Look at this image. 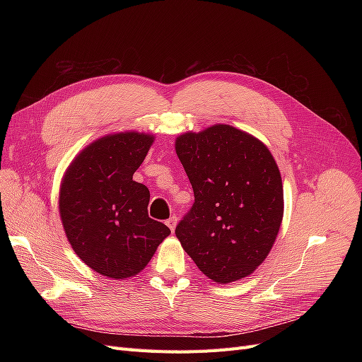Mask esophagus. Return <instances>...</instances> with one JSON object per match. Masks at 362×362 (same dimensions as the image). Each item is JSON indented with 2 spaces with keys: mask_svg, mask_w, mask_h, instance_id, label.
Instances as JSON below:
<instances>
[{
  "mask_svg": "<svg viewBox=\"0 0 362 362\" xmlns=\"http://www.w3.org/2000/svg\"><path fill=\"white\" fill-rule=\"evenodd\" d=\"M166 225L170 228V231L173 233L175 231V226H177V216H172L170 218H168Z\"/></svg>",
  "mask_w": 362,
  "mask_h": 362,
  "instance_id": "34e87169",
  "label": "esophagus"
}]
</instances>
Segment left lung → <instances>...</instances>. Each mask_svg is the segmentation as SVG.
Returning a JSON list of instances; mask_svg holds the SVG:
<instances>
[{
	"label": "left lung",
	"instance_id": "obj_1",
	"mask_svg": "<svg viewBox=\"0 0 362 362\" xmlns=\"http://www.w3.org/2000/svg\"><path fill=\"white\" fill-rule=\"evenodd\" d=\"M175 151L194 193L175 229L182 249L217 284L249 276L267 258L282 223V180L272 152L225 124L178 136Z\"/></svg>",
	"mask_w": 362,
	"mask_h": 362
}]
</instances>
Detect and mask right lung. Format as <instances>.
I'll use <instances>...</instances> for the list:
<instances>
[{
  "mask_svg": "<svg viewBox=\"0 0 362 362\" xmlns=\"http://www.w3.org/2000/svg\"><path fill=\"white\" fill-rule=\"evenodd\" d=\"M154 134L120 131L87 145L63 175L59 213L74 252L112 279L133 278L170 229L148 216L149 190L133 181Z\"/></svg>",
  "mask_w": 362,
  "mask_h": 362,
  "instance_id": "obj_1",
  "label": "right lung"
}]
</instances>
